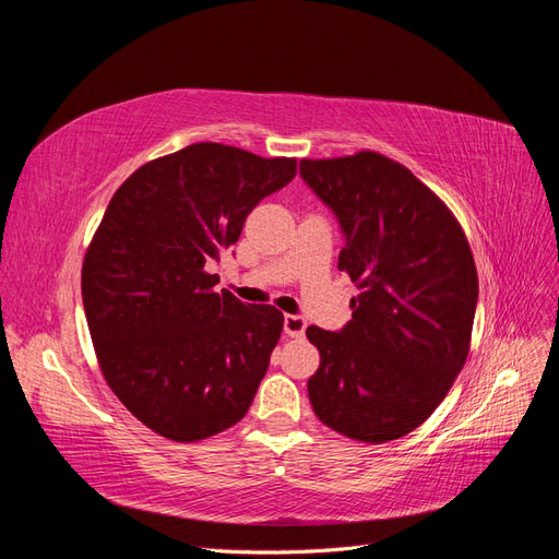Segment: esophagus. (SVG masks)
I'll use <instances>...</instances> for the list:
<instances>
[{
  "label": "esophagus",
  "mask_w": 559,
  "mask_h": 559,
  "mask_svg": "<svg viewBox=\"0 0 559 559\" xmlns=\"http://www.w3.org/2000/svg\"><path fill=\"white\" fill-rule=\"evenodd\" d=\"M306 329H308L306 317L284 314V333L289 337H302V335H306Z\"/></svg>",
  "instance_id": "obj_1"
}]
</instances>
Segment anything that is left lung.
Masks as SVG:
<instances>
[{"mask_svg":"<svg viewBox=\"0 0 559 559\" xmlns=\"http://www.w3.org/2000/svg\"><path fill=\"white\" fill-rule=\"evenodd\" d=\"M300 177L337 218V267L359 294L341 331L308 329L319 368L314 415L354 441L411 433L466 361L478 275L464 230L408 167L373 151L300 160Z\"/></svg>","mask_w":559,"mask_h":559,"instance_id":"obj_1","label":"left lung"}]
</instances>
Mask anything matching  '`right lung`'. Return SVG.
Returning a JSON list of instances; mask_svg holds the SVG:
<instances>
[{
  "mask_svg": "<svg viewBox=\"0 0 559 559\" xmlns=\"http://www.w3.org/2000/svg\"><path fill=\"white\" fill-rule=\"evenodd\" d=\"M294 158L200 142L142 165L109 202L81 273L99 368L142 425L195 443L247 415L284 317L216 294L207 265Z\"/></svg>",
  "mask_w": 559,
  "mask_h": 559,
  "instance_id": "obj_1",
  "label": "right lung"
}]
</instances>
